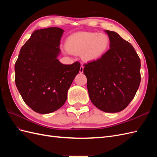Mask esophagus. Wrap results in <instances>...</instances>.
Segmentation results:
<instances>
[{"label": "esophagus", "instance_id": "1", "mask_svg": "<svg viewBox=\"0 0 157 157\" xmlns=\"http://www.w3.org/2000/svg\"><path fill=\"white\" fill-rule=\"evenodd\" d=\"M83 71H84V67H83L82 65H81V67H80L79 73H83Z\"/></svg>", "mask_w": 157, "mask_h": 157}]
</instances>
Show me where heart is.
I'll list each match as a JSON object with an SVG mask.
<instances>
[{
    "label": "heart",
    "mask_w": 157,
    "mask_h": 157,
    "mask_svg": "<svg viewBox=\"0 0 157 157\" xmlns=\"http://www.w3.org/2000/svg\"><path fill=\"white\" fill-rule=\"evenodd\" d=\"M110 39L103 33L80 32L69 36L66 40L67 50L73 54L81 53L82 58L86 61L98 59L106 53Z\"/></svg>",
    "instance_id": "b5f03b06"
}]
</instances>
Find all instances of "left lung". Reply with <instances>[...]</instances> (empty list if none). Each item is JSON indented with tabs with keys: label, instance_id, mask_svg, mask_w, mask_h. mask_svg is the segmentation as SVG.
I'll return each instance as SVG.
<instances>
[{
	"label": "left lung",
	"instance_id": "8db88e82",
	"mask_svg": "<svg viewBox=\"0 0 157 157\" xmlns=\"http://www.w3.org/2000/svg\"><path fill=\"white\" fill-rule=\"evenodd\" d=\"M110 49L100 58L84 64L90 99L106 113L124 109L134 99L141 82V61L132 45L116 32L105 31Z\"/></svg>",
	"mask_w": 157,
	"mask_h": 157
}]
</instances>
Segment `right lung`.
Instances as JSON below:
<instances>
[{"instance_id": "right-lung-1", "label": "right lung", "mask_w": 157, "mask_h": 157, "mask_svg": "<svg viewBox=\"0 0 157 157\" xmlns=\"http://www.w3.org/2000/svg\"><path fill=\"white\" fill-rule=\"evenodd\" d=\"M63 32L56 27L35 31L15 63L16 87L24 102L38 113H50L62 107L79 72V62L64 65L57 58Z\"/></svg>"}]
</instances>
